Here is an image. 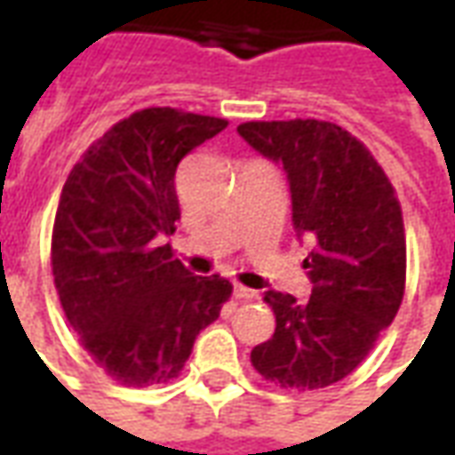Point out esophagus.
I'll list each match as a JSON object with an SVG mask.
<instances>
[{
  "mask_svg": "<svg viewBox=\"0 0 455 455\" xmlns=\"http://www.w3.org/2000/svg\"><path fill=\"white\" fill-rule=\"evenodd\" d=\"M234 297L241 299V302H248V299H258V292L256 290H248V287L243 285H236L234 287Z\"/></svg>",
  "mask_w": 455,
  "mask_h": 455,
  "instance_id": "1",
  "label": "esophagus"
}]
</instances>
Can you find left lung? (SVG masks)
<instances>
[{
  "mask_svg": "<svg viewBox=\"0 0 455 455\" xmlns=\"http://www.w3.org/2000/svg\"><path fill=\"white\" fill-rule=\"evenodd\" d=\"M238 133L283 163L292 224L309 241L312 297L263 295L275 334L251 363L283 390H322L351 375L404 297L407 241L397 192L365 143L319 119L246 121Z\"/></svg>",
  "mask_w": 455,
  "mask_h": 455,
  "instance_id": "left-lung-1",
  "label": "left lung"
}]
</instances>
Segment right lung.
I'll list each match as a JSON object with an SVG mask.
<instances>
[{
    "instance_id": "1",
    "label": "right lung",
    "mask_w": 455,
    "mask_h": 455,
    "mask_svg": "<svg viewBox=\"0 0 455 455\" xmlns=\"http://www.w3.org/2000/svg\"><path fill=\"white\" fill-rule=\"evenodd\" d=\"M227 119L148 107L114 124L65 180L51 238L55 290L92 361L126 387L175 380L197 334L231 297L219 275H192L175 234V170Z\"/></svg>"
}]
</instances>
